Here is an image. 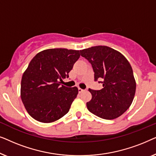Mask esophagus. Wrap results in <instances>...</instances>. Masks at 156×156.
<instances>
[{"label":"esophagus","mask_w":156,"mask_h":156,"mask_svg":"<svg viewBox=\"0 0 156 156\" xmlns=\"http://www.w3.org/2000/svg\"><path fill=\"white\" fill-rule=\"evenodd\" d=\"M78 91H79V93H82V91H84V89H81V88H80V87H79V88H78Z\"/></svg>","instance_id":"1"}]
</instances>
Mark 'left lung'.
I'll list each match as a JSON object with an SVG mask.
<instances>
[{"mask_svg": "<svg viewBox=\"0 0 156 156\" xmlns=\"http://www.w3.org/2000/svg\"><path fill=\"white\" fill-rule=\"evenodd\" d=\"M81 56L92 66L94 80H102L100 90L89 89L91 99L88 110L104 119L112 120L121 116L131 105L136 93L133 69L121 52L107 46H94L80 50Z\"/></svg>", "mask_w": 156, "mask_h": 156, "instance_id": "1", "label": "left lung"}]
</instances>
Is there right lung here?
Masks as SVG:
<instances>
[{
    "label": "right lung",
    "mask_w": 156,
    "mask_h": 156,
    "mask_svg": "<svg viewBox=\"0 0 156 156\" xmlns=\"http://www.w3.org/2000/svg\"><path fill=\"white\" fill-rule=\"evenodd\" d=\"M80 50L55 48L37 53L21 80L20 97L25 109L42 123L58 120L69 112L77 87L60 86L80 57Z\"/></svg>",
    "instance_id": "add662e5"
}]
</instances>
